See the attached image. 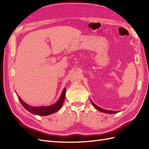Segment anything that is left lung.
<instances>
[{
  "label": "left lung",
  "instance_id": "8db88e82",
  "mask_svg": "<svg viewBox=\"0 0 149 149\" xmlns=\"http://www.w3.org/2000/svg\"><path fill=\"white\" fill-rule=\"evenodd\" d=\"M91 102L92 103V104L93 105V106L96 108L97 110H98L99 111H101L102 112H104V113H107V114H116V113H118V111H111V110H106L104 109H102V108H101L100 107L97 106V105H96L95 104H94L91 100Z\"/></svg>",
  "mask_w": 149,
  "mask_h": 149
}]
</instances>
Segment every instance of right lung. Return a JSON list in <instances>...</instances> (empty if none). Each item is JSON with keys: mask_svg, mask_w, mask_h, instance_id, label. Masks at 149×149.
Wrapping results in <instances>:
<instances>
[{"mask_svg": "<svg viewBox=\"0 0 149 149\" xmlns=\"http://www.w3.org/2000/svg\"><path fill=\"white\" fill-rule=\"evenodd\" d=\"M65 93H66V88H65L63 90L62 93L60 98L58 99V101L52 105L47 106H31L27 104H26L22 99L17 94L19 100L22 104V105L24 106L25 109L27 110L29 112H31V114L38 116H48L52 114L55 113L56 112L59 111L63 106L65 98Z\"/></svg>", "mask_w": 149, "mask_h": 149, "instance_id": "obj_1", "label": "right lung"}]
</instances>
